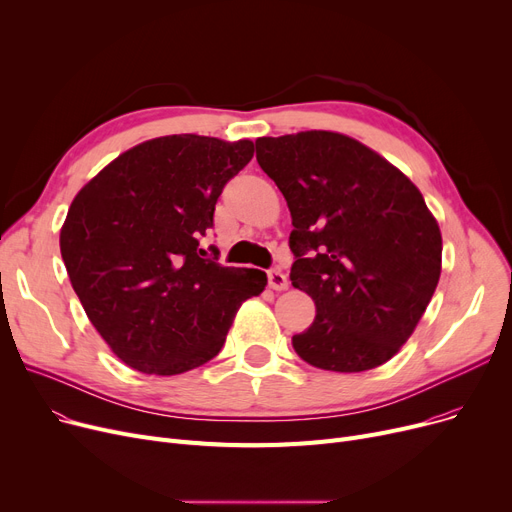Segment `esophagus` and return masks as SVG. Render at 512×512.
I'll list each match as a JSON object with an SVG mask.
<instances>
[{"label":"esophagus","mask_w":512,"mask_h":512,"mask_svg":"<svg viewBox=\"0 0 512 512\" xmlns=\"http://www.w3.org/2000/svg\"><path fill=\"white\" fill-rule=\"evenodd\" d=\"M267 282H270V288H274V290H286L288 288V278H286V274L282 272V270H270L267 272Z\"/></svg>","instance_id":"esophagus-1"}]
</instances>
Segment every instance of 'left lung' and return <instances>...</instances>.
Returning <instances> with one entry per match:
<instances>
[{"instance_id": "left-lung-1", "label": "left lung", "mask_w": 512, "mask_h": 512, "mask_svg": "<svg viewBox=\"0 0 512 512\" xmlns=\"http://www.w3.org/2000/svg\"><path fill=\"white\" fill-rule=\"evenodd\" d=\"M255 149L292 215V286L317 311L292 336L294 351L340 373L386 363L413 334L442 270V234L419 188L338 132L263 137Z\"/></svg>"}]
</instances>
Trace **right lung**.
<instances>
[{
	"mask_svg": "<svg viewBox=\"0 0 512 512\" xmlns=\"http://www.w3.org/2000/svg\"><path fill=\"white\" fill-rule=\"evenodd\" d=\"M253 143L199 134L145 141L74 197L60 251L91 324L128 367L176 375L222 351L238 307L267 276L203 259L224 186Z\"/></svg>",
	"mask_w": 512,
	"mask_h": 512,
	"instance_id": "1",
	"label": "right lung"
}]
</instances>
